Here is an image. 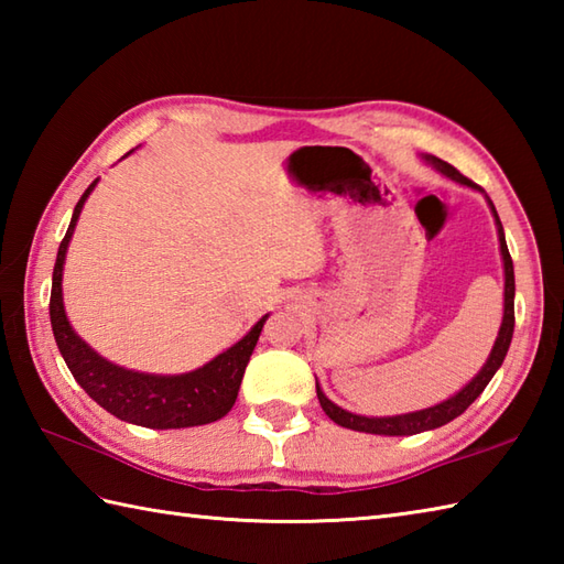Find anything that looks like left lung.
Returning a JSON list of instances; mask_svg holds the SVG:
<instances>
[{
    "label": "left lung",
    "instance_id": "left-lung-1",
    "mask_svg": "<svg viewBox=\"0 0 564 564\" xmlns=\"http://www.w3.org/2000/svg\"><path fill=\"white\" fill-rule=\"evenodd\" d=\"M422 160L434 166V170L441 172L443 176L453 178V182L482 191L480 186L473 184L470 178H465L458 170H455V166L434 158V154H424ZM482 194H485V191H482ZM485 198L489 203V210H492V215H495L499 251H501V261H505V317H501L497 341L492 346V351H489V358L485 361V366L480 368V373H477L470 382H467L463 390L455 392L453 398L443 400L441 404L426 406V410L410 412V414H394V416H361V414L346 412V410H341L339 404H334L325 392H322L319 382H317V400L322 404V410H325V414L332 419L334 424H339L344 429H354V431H366V434H378V436H412V434H422V431L438 429L443 424L453 422L455 416H460L467 410V406H470L477 398H480L482 390L487 388V382L495 378L499 366L505 364V356L509 351V344H511V337H513V293H517V285H513V261H511L509 249H507L505 227H501V220H499V215L495 210V203L489 200V196H485Z\"/></svg>",
    "mask_w": 564,
    "mask_h": 564
}]
</instances>
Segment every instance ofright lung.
Returning <instances> with one entry per match:
<instances>
[{
    "mask_svg": "<svg viewBox=\"0 0 564 564\" xmlns=\"http://www.w3.org/2000/svg\"><path fill=\"white\" fill-rule=\"evenodd\" d=\"M97 184L99 178H94L89 188L84 191L82 198L77 200L67 235L63 242H59L53 269L51 325L57 349L63 354L69 373L75 376V380L94 402L101 404L106 412H111L113 416L128 424L148 429H186L218 422V419H223L232 410L239 386H242L249 356L254 351L261 327L269 315H263L242 339L230 346V349L218 354L213 361L203 364L200 368L188 370V373H140V370L116 366L109 358L99 356L75 329H72L63 303V269L69 239L72 232H75L84 203H87Z\"/></svg>",
    "mask_w": 564,
    "mask_h": 564,
    "instance_id": "add662e5",
    "label": "right lung"
}]
</instances>
